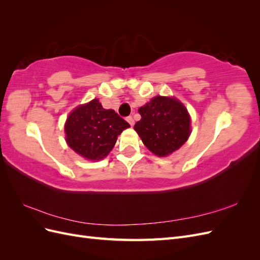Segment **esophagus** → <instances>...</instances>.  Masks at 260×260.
<instances>
[{
	"instance_id": "esophagus-1",
	"label": "esophagus",
	"mask_w": 260,
	"mask_h": 260,
	"mask_svg": "<svg viewBox=\"0 0 260 260\" xmlns=\"http://www.w3.org/2000/svg\"><path fill=\"white\" fill-rule=\"evenodd\" d=\"M127 121L130 123V125L131 127H133V124H135V119H133V118L131 117V116H129V117H127Z\"/></svg>"
}]
</instances>
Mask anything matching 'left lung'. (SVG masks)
<instances>
[{
	"mask_svg": "<svg viewBox=\"0 0 260 260\" xmlns=\"http://www.w3.org/2000/svg\"><path fill=\"white\" fill-rule=\"evenodd\" d=\"M135 130L153 154L165 157L182 146L191 135L187 109L175 98L155 96L139 108Z\"/></svg>",
	"mask_w": 260,
	"mask_h": 260,
	"instance_id": "1",
	"label": "left lung"
}]
</instances>
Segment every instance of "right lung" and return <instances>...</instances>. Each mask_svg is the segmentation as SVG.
Returning <instances> with one entry per match:
<instances>
[{"mask_svg": "<svg viewBox=\"0 0 260 260\" xmlns=\"http://www.w3.org/2000/svg\"><path fill=\"white\" fill-rule=\"evenodd\" d=\"M129 127L115 111L103 108L94 99L69 114L65 123L66 142L83 158L100 160L109 154L117 137Z\"/></svg>", "mask_w": 260, "mask_h": 260, "instance_id": "right-lung-1", "label": "right lung"}]
</instances>
